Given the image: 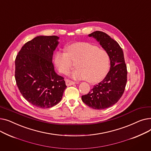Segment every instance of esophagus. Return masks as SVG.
<instances>
[{
  "label": "esophagus",
  "mask_w": 151,
  "mask_h": 151,
  "mask_svg": "<svg viewBox=\"0 0 151 151\" xmlns=\"http://www.w3.org/2000/svg\"><path fill=\"white\" fill-rule=\"evenodd\" d=\"M65 83H66V85H67V86H71V85L75 84V82L71 81V80H65Z\"/></svg>",
  "instance_id": "esophagus-1"
}]
</instances>
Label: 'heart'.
Listing matches in <instances>:
<instances>
[{
	"mask_svg": "<svg viewBox=\"0 0 151 151\" xmlns=\"http://www.w3.org/2000/svg\"><path fill=\"white\" fill-rule=\"evenodd\" d=\"M65 51H58L54 54V64L60 73L68 74L74 67L73 61L77 68L71 77L76 80L86 79L90 83H96L106 75L109 58L105 50L89 42H79L66 46Z\"/></svg>",
	"mask_w": 151,
	"mask_h": 151,
	"instance_id": "obj_1",
	"label": "heart"
}]
</instances>
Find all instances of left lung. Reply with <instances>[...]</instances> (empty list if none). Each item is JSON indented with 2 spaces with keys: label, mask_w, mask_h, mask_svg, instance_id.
<instances>
[{
  "label": "left lung",
  "mask_w": 151,
  "mask_h": 151,
  "mask_svg": "<svg viewBox=\"0 0 151 151\" xmlns=\"http://www.w3.org/2000/svg\"><path fill=\"white\" fill-rule=\"evenodd\" d=\"M99 42L108 54L110 69L104 80L83 96L86 105L96 109H104L116 104L122 97L127 80L124 52L118 43L106 33L96 31L89 35Z\"/></svg>",
  "instance_id": "8db88e82"
}]
</instances>
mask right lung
Here are the masks:
<instances>
[{
	"label": "right lung",
	"mask_w": 151,
	"mask_h": 151,
	"mask_svg": "<svg viewBox=\"0 0 151 151\" xmlns=\"http://www.w3.org/2000/svg\"><path fill=\"white\" fill-rule=\"evenodd\" d=\"M59 39L55 35L37 36L24 44L15 59V80L21 93L40 108L59 104L67 88L52 62Z\"/></svg>",
	"instance_id": "add662e5"
}]
</instances>
